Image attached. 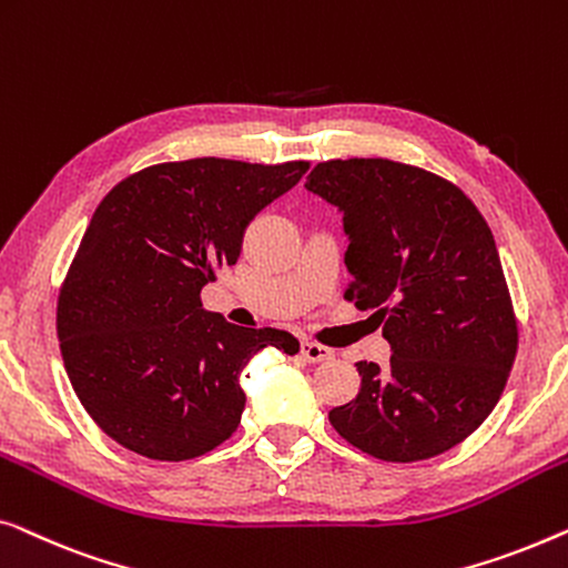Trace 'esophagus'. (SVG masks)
Returning a JSON list of instances; mask_svg holds the SVG:
<instances>
[{"mask_svg":"<svg viewBox=\"0 0 568 568\" xmlns=\"http://www.w3.org/2000/svg\"><path fill=\"white\" fill-rule=\"evenodd\" d=\"M332 355H334L332 349L318 345V342H303V345H301V357H303V361H308V363L332 361Z\"/></svg>","mask_w":568,"mask_h":568,"instance_id":"1","label":"esophagus"}]
</instances>
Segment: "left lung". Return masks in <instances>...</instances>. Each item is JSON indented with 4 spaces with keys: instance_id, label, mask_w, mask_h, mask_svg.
I'll use <instances>...</instances> for the list:
<instances>
[{
    "instance_id": "1",
    "label": "left lung",
    "mask_w": 568,
    "mask_h": 568,
    "mask_svg": "<svg viewBox=\"0 0 568 568\" xmlns=\"http://www.w3.org/2000/svg\"><path fill=\"white\" fill-rule=\"evenodd\" d=\"M306 190L342 213L345 298L375 311L390 345L386 367L357 363L361 390L332 427L390 463L450 450L497 406L517 353L489 223L453 182L390 159L322 162Z\"/></svg>"
}]
</instances>
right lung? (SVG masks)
<instances>
[{"mask_svg":"<svg viewBox=\"0 0 568 568\" xmlns=\"http://www.w3.org/2000/svg\"><path fill=\"white\" fill-rule=\"evenodd\" d=\"M308 162L187 159L131 174L102 197L59 293L55 332L98 427L151 460H190L242 422V371L260 349L298 353L283 329L205 311L201 291L236 265L244 229L298 185Z\"/></svg>","mask_w":568,"mask_h":568,"instance_id":"right-lung-1","label":"right lung"}]
</instances>
